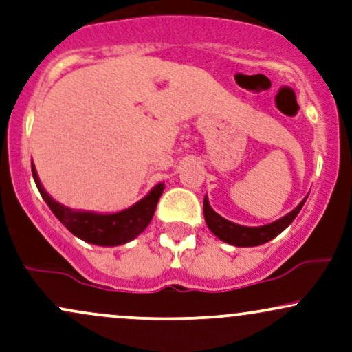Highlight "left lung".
Here are the masks:
<instances>
[{"label":"left lung","instance_id":"left-lung-1","mask_svg":"<svg viewBox=\"0 0 352 352\" xmlns=\"http://www.w3.org/2000/svg\"><path fill=\"white\" fill-rule=\"evenodd\" d=\"M308 197H305L300 201L296 208H293L292 212L286 213L285 217L280 220H274L268 225H261V227H245V225H238L235 221H230L227 218L218 215L215 210L210 205L208 197L205 195L204 199V217L207 221V227L210 232L213 233L217 238H220L225 243H230L233 246H258L268 243L270 240L276 238L283 230H286L292 225V221L296 218L300 210L305 205V201Z\"/></svg>","mask_w":352,"mask_h":352}]
</instances>
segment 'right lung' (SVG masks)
Masks as SVG:
<instances>
[{"instance_id":"obj_1","label":"right lung","mask_w":352,"mask_h":352,"mask_svg":"<svg viewBox=\"0 0 352 352\" xmlns=\"http://www.w3.org/2000/svg\"><path fill=\"white\" fill-rule=\"evenodd\" d=\"M31 170H33V179L39 193L60 223L74 236L80 238L86 243L98 246L125 245L139 236L151 223L157 201L165 188L164 182H160L155 187H152L144 199L135 201L129 208L119 210V212H91V210L69 208L56 201L43 187L33 162H31Z\"/></svg>"}]
</instances>
